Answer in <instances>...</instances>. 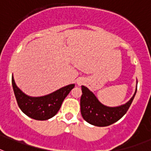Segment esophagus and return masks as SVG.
Segmentation results:
<instances>
[{"instance_id": "1", "label": "esophagus", "mask_w": 151, "mask_h": 151, "mask_svg": "<svg viewBox=\"0 0 151 151\" xmlns=\"http://www.w3.org/2000/svg\"><path fill=\"white\" fill-rule=\"evenodd\" d=\"M78 85H81V84H84V81L82 80H79V81H78Z\"/></svg>"}]
</instances>
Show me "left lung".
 I'll list each match as a JSON object with an SVG mask.
<instances>
[{
    "label": "left lung",
    "mask_w": 151,
    "mask_h": 151,
    "mask_svg": "<svg viewBox=\"0 0 151 151\" xmlns=\"http://www.w3.org/2000/svg\"><path fill=\"white\" fill-rule=\"evenodd\" d=\"M81 112L84 119L96 127H107L122 118L128 111L137 93L126 104L117 107H108L102 105L88 88L81 86Z\"/></svg>",
    "instance_id": "8db88e82"
}]
</instances>
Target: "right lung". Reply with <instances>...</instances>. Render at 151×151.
<instances>
[{"label": "right lung", "instance_id": "obj_1", "mask_svg": "<svg viewBox=\"0 0 151 151\" xmlns=\"http://www.w3.org/2000/svg\"><path fill=\"white\" fill-rule=\"evenodd\" d=\"M12 82L16 101L20 109L26 116L36 120H46L53 117L60 109L65 98L74 87V84H69L50 95L30 97L17 87L13 77Z\"/></svg>", "mask_w": 151, "mask_h": 151}]
</instances>
